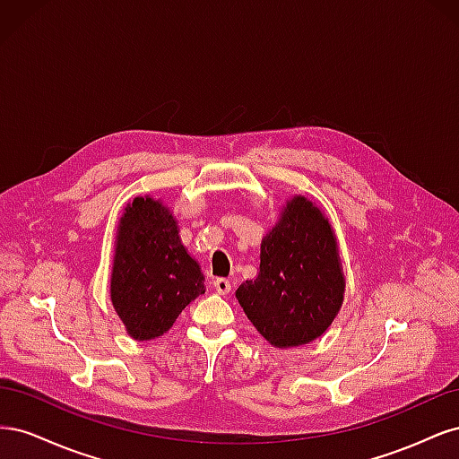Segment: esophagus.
<instances>
[{"label": "esophagus", "mask_w": 459, "mask_h": 459, "mask_svg": "<svg viewBox=\"0 0 459 459\" xmlns=\"http://www.w3.org/2000/svg\"><path fill=\"white\" fill-rule=\"evenodd\" d=\"M212 285H214V289L218 290L220 295H228L230 290H231V281L226 280V277H216Z\"/></svg>", "instance_id": "1"}]
</instances>
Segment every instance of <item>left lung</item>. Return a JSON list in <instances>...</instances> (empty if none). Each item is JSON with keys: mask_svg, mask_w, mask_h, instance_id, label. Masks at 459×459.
<instances>
[{"mask_svg": "<svg viewBox=\"0 0 459 459\" xmlns=\"http://www.w3.org/2000/svg\"><path fill=\"white\" fill-rule=\"evenodd\" d=\"M243 312L277 349L322 337L339 314L344 273L329 220L295 195L260 245V272L235 290Z\"/></svg>", "mask_w": 459, "mask_h": 459, "instance_id": "8db88e82", "label": "left lung"}]
</instances>
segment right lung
<instances>
[{"mask_svg":"<svg viewBox=\"0 0 459 459\" xmlns=\"http://www.w3.org/2000/svg\"><path fill=\"white\" fill-rule=\"evenodd\" d=\"M160 201L135 197L118 221L110 300L135 341L164 335L191 300L204 293L199 262L179 239Z\"/></svg>","mask_w":459,"mask_h":459,"instance_id":"right-lung-1","label":"right lung"}]
</instances>
